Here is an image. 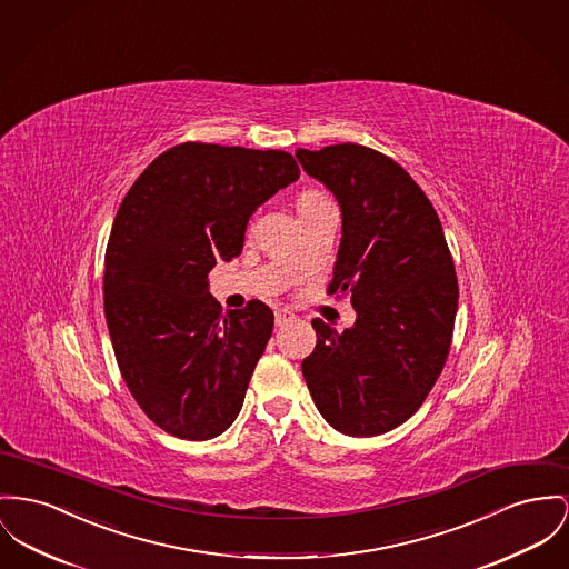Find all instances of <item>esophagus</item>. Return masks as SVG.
Listing matches in <instances>:
<instances>
[{
  "label": "esophagus",
  "instance_id": "obj_1",
  "mask_svg": "<svg viewBox=\"0 0 569 569\" xmlns=\"http://www.w3.org/2000/svg\"><path fill=\"white\" fill-rule=\"evenodd\" d=\"M293 319H296V315L289 308H278L276 310V326H284V323H289Z\"/></svg>",
  "mask_w": 569,
  "mask_h": 569
}]
</instances>
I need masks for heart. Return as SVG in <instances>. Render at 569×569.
<instances>
[{"instance_id": "1", "label": "heart", "mask_w": 569, "mask_h": 569, "mask_svg": "<svg viewBox=\"0 0 569 569\" xmlns=\"http://www.w3.org/2000/svg\"><path fill=\"white\" fill-rule=\"evenodd\" d=\"M319 198H323V196H321V193H317V191H306V193L300 196L298 207H300V204H306V202H312V200H319Z\"/></svg>"}]
</instances>
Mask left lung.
I'll use <instances>...</instances> for the list:
<instances>
[{"instance_id": "8db88e82", "label": "left lung", "mask_w": 569, "mask_h": 569, "mask_svg": "<svg viewBox=\"0 0 569 569\" xmlns=\"http://www.w3.org/2000/svg\"><path fill=\"white\" fill-rule=\"evenodd\" d=\"M296 157L341 207L328 291L347 293L356 310L342 332L312 319L303 379L337 431L379 436L412 417L442 373L459 298L453 259L429 198L390 157L360 144Z\"/></svg>"}]
</instances>
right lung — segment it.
Returning a JSON list of instances; mask_svg holds the SVG:
<instances>
[{"instance_id": "right-lung-1", "label": "right lung", "mask_w": 569, "mask_h": 569, "mask_svg": "<svg viewBox=\"0 0 569 569\" xmlns=\"http://www.w3.org/2000/svg\"><path fill=\"white\" fill-rule=\"evenodd\" d=\"M300 179L293 154L183 142L127 191L106 250L116 362L138 406L183 440L224 433L273 330L252 300L222 312L209 271L241 254L252 213Z\"/></svg>"}]
</instances>
